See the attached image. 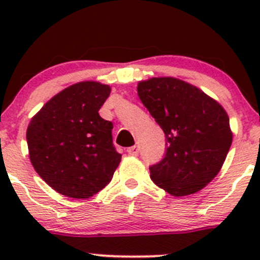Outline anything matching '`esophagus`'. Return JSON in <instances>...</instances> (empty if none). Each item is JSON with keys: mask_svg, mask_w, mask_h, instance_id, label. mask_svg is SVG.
Wrapping results in <instances>:
<instances>
[{"mask_svg": "<svg viewBox=\"0 0 260 260\" xmlns=\"http://www.w3.org/2000/svg\"><path fill=\"white\" fill-rule=\"evenodd\" d=\"M127 152L129 156H138V153H140V148H138V146H132L127 149Z\"/></svg>", "mask_w": 260, "mask_h": 260, "instance_id": "34e87169", "label": "esophagus"}]
</instances>
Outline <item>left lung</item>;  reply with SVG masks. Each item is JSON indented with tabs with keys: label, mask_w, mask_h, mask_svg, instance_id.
<instances>
[{
	"label": "left lung",
	"mask_w": 260,
	"mask_h": 260,
	"mask_svg": "<svg viewBox=\"0 0 260 260\" xmlns=\"http://www.w3.org/2000/svg\"><path fill=\"white\" fill-rule=\"evenodd\" d=\"M137 93L166 136V154L149 167L151 179L172 196L203 190L221 170L233 142L221 104L172 77L138 81Z\"/></svg>",
	"instance_id": "left-lung-1"
}]
</instances>
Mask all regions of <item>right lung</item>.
Segmentation results:
<instances>
[{
	"label": "right lung",
	"mask_w": 260,
	"mask_h": 260,
	"mask_svg": "<svg viewBox=\"0 0 260 260\" xmlns=\"http://www.w3.org/2000/svg\"><path fill=\"white\" fill-rule=\"evenodd\" d=\"M111 90L99 81H79L31 118L26 131L30 161L56 192L89 199L113 177L122 154L113 147V124L99 115Z\"/></svg>",
	"instance_id": "add662e5"
}]
</instances>
